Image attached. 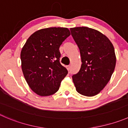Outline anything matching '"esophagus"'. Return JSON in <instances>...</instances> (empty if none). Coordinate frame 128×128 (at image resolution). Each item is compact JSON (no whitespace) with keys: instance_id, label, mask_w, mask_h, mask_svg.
I'll use <instances>...</instances> for the list:
<instances>
[{"instance_id":"obj_1","label":"esophagus","mask_w":128,"mask_h":128,"mask_svg":"<svg viewBox=\"0 0 128 128\" xmlns=\"http://www.w3.org/2000/svg\"><path fill=\"white\" fill-rule=\"evenodd\" d=\"M70 66H67V69H68V70H70Z\"/></svg>"}]
</instances>
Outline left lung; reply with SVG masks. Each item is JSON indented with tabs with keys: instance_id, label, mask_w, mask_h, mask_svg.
I'll return each instance as SVG.
<instances>
[{
	"instance_id": "8db88e82",
	"label": "left lung",
	"mask_w": 128,
	"mask_h": 128,
	"mask_svg": "<svg viewBox=\"0 0 128 128\" xmlns=\"http://www.w3.org/2000/svg\"><path fill=\"white\" fill-rule=\"evenodd\" d=\"M80 50L82 65L72 76L77 92L90 97L99 94L110 81L116 66L114 48L100 31L87 27L70 28Z\"/></svg>"
}]
</instances>
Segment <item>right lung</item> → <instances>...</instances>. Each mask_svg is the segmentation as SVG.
<instances>
[{
    "instance_id": "right-lung-1",
    "label": "right lung",
    "mask_w": 128,
    "mask_h": 128,
    "mask_svg": "<svg viewBox=\"0 0 128 128\" xmlns=\"http://www.w3.org/2000/svg\"><path fill=\"white\" fill-rule=\"evenodd\" d=\"M70 35L65 27L42 28L33 33L22 48V72L28 86L38 95L48 96L56 92L68 74L59 61V47Z\"/></svg>"
}]
</instances>
